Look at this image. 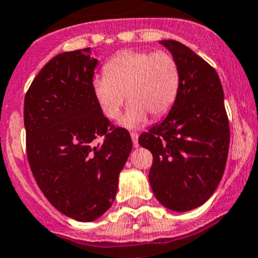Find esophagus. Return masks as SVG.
I'll list each match as a JSON object with an SVG mask.
<instances>
[{"instance_id": "34e87169", "label": "esophagus", "mask_w": 258, "mask_h": 258, "mask_svg": "<svg viewBox=\"0 0 258 258\" xmlns=\"http://www.w3.org/2000/svg\"><path fill=\"white\" fill-rule=\"evenodd\" d=\"M131 137H132V141H133V146L134 147H138L139 146V143H138V137H139V134L138 133H131Z\"/></svg>"}]
</instances>
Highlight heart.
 Returning <instances> with one entry per match:
<instances>
[{
	"label": "heart",
	"mask_w": 258,
	"mask_h": 258,
	"mask_svg": "<svg viewBox=\"0 0 258 258\" xmlns=\"http://www.w3.org/2000/svg\"><path fill=\"white\" fill-rule=\"evenodd\" d=\"M92 94L102 114L117 120L125 99L131 101L121 122L141 127L148 114L162 117L173 106L180 88V70L164 50H122L104 66V75L92 80Z\"/></svg>",
	"instance_id": "obj_1"
}]
</instances>
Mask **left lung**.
<instances>
[{
    "label": "left lung",
    "mask_w": 258,
    "mask_h": 258,
    "mask_svg": "<svg viewBox=\"0 0 258 258\" xmlns=\"http://www.w3.org/2000/svg\"><path fill=\"white\" fill-rule=\"evenodd\" d=\"M180 70V88L167 117L139 137L153 156L149 182L157 200L175 212L200 207L224 173L230 132L217 71L190 48L161 40Z\"/></svg>",
    "instance_id": "obj_1"
}]
</instances>
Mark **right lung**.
<instances>
[{"label":"right lung","mask_w":258,"mask_h":258,"mask_svg":"<svg viewBox=\"0 0 258 258\" xmlns=\"http://www.w3.org/2000/svg\"><path fill=\"white\" fill-rule=\"evenodd\" d=\"M90 49L51 58L24 101L34 178L55 209L80 222H92L111 207L133 147L131 134L115 127L95 100L91 83L97 59Z\"/></svg>","instance_id":"1"}]
</instances>
